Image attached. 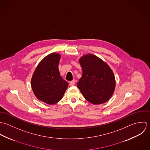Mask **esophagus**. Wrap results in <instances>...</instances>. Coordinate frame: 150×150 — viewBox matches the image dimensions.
Listing matches in <instances>:
<instances>
[{
  "label": "esophagus",
  "instance_id": "1",
  "mask_svg": "<svg viewBox=\"0 0 150 150\" xmlns=\"http://www.w3.org/2000/svg\"><path fill=\"white\" fill-rule=\"evenodd\" d=\"M75 85V80H73V81H71V82H69V85H70L71 86H74Z\"/></svg>",
  "mask_w": 150,
  "mask_h": 150
}]
</instances>
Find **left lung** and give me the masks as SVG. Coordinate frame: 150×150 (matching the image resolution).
<instances>
[{
	"label": "left lung",
	"mask_w": 150,
	"mask_h": 150,
	"mask_svg": "<svg viewBox=\"0 0 150 150\" xmlns=\"http://www.w3.org/2000/svg\"><path fill=\"white\" fill-rule=\"evenodd\" d=\"M79 62L82 68V76L77 87L86 100L98 105L107 102L115 88V79L109 65L99 57L88 54Z\"/></svg>",
	"instance_id": "obj_1"
}]
</instances>
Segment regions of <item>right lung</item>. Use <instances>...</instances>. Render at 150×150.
<instances>
[{
	"instance_id": "obj_1",
	"label": "right lung",
	"mask_w": 150,
	"mask_h": 150,
	"mask_svg": "<svg viewBox=\"0 0 150 150\" xmlns=\"http://www.w3.org/2000/svg\"><path fill=\"white\" fill-rule=\"evenodd\" d=\"M60 54L51 53L42 60L31 79V87L37 98L47 104L57 103L62 98L68 83L60 76Z\"/></svg>"
}]
</instances>
